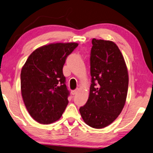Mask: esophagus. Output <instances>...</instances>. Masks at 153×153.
<instances>
[{"label":"esophagus","mask_w":153,"mask_h":153,"mask_svg":"<svg viewBox=\"0 0 153 153\" xmlns=\"http://www.w3.org/2000/svg\"><path fill=\"white\" fill-rule=\"evenodd\" d=\"M77 92H78V89H75V90H72V91H71V94H72V95H75L76 94Z\"/></svg>","instance_id":"esophagus-1"}]
</instances>
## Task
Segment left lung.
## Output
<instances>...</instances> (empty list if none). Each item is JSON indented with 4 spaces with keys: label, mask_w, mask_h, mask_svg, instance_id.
Returning a JSON list of instances; mask_svg holds the SVG:
<instances>
[{
    "label": "left lung",
    "mask_w": 153,
    "mask_h": 153,
    "mask_svg": "<svg viewBox=\"0 0 153 153\" xmlns=\"http://www.w3.org/2000/svg\"><path fill=\"white\" fill-rule=\"evenodd\" d=\"M92 45L89 96L79 111L87 125L102 129L111 124L123 108L129 77L123 56L114 42L93 39Z\"/></svg>",
    "instance_id": "8db88e82"
}]
</instances>
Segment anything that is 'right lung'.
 Here are the masks:
<instances>
[{"label":"right lung","mask_w":153,"mask_h":153,"mask_svg":"<svg viewBox=\"0 0 153 153\" xmlns=\"http://www.w3.org/2000/svg\"><path fill=\"white\" fill-rule=\"evenodd\" d=\"M79 45L53 43L36 49L21 71V91L25 106L35 121L49 124L62 117L70 92L63 74L67 57Z\"/></svg>","instance_id":"add662e5"}]
</instances>
